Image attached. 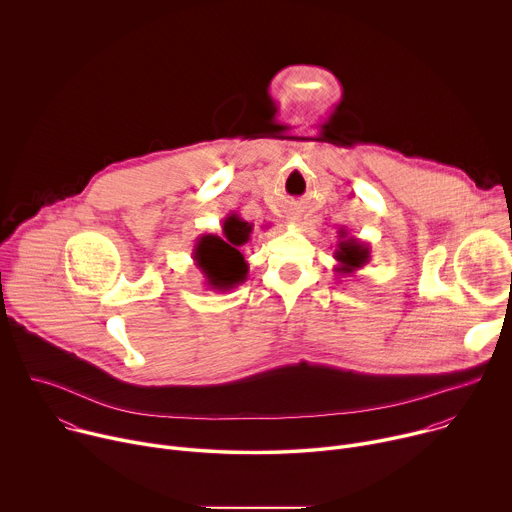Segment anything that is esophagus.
<instances>
[{"instance_id":"obj_1","label":"esophagus","mask_w":512,"mask_h":512,"mask_svg":"<svg viewBox=\"0 0 512 512\" xmlns=\"http://www.w3.org/2000/svg\"><path fill=\"white\" fill-rule=\"evenodd\" d=\"M289 221H291V223H298V218H296V216H289Z\"/></svg>"}]
</instances>
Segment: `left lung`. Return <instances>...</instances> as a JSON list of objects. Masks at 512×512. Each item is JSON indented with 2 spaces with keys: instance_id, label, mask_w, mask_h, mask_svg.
Returning a JSON list of instances; mask_svg holds the SVG:
<instances>
[{
  "instance_id": "left-lung-1",
  "label": "left lung",
  "mask_w": 512,
  "mask_h": 512,
  "mask_svg": "<svg viewBox=\"0 0 512 512\" xmlns=\"http://www.w3.org/2000/svg\"><path fill=\"white\" fill-rule=\"evenodd\" d=\"M334 259L338 261V267H336L338 273H354L364 263H369L371 249H369L367 243H362L360 239L348 237L346 229H340Z\"/></svg>"
}]
</instances>
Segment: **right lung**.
<instances>
[{"label": "right lung", "instance_id": "add662e5", "mask_svg": "<svg viewBox=\"0 0 512 512\" xmlns=\"http://www.w3.org/2000/svg\"><path fill=\"white\" fill-rule=\"evenodd\" d=\"M253 225L243 221L237 212H231L223 221V237L202 235L196 239L192 257L194 265L204 275L210 289L229 291L243 283L249 273V265L239 251L251 237Z\"/></svg>", "mask_w": 512, "mask_h": 512}]
</instances>
